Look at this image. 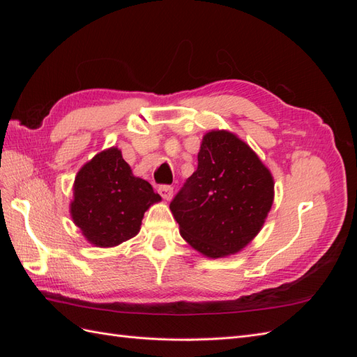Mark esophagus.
<instances>
[{
	"label": "esophagus",
	"mask_w": 357,
	"mask_h": 357,
	"mask_svg": "<svg viewBox=\"0 0 357 357\" xmlns=\"http://www.w3.org/2000/svg\"><path fill=\"white\" fill-rule=\"evenodd\" d=\"M158 192H159V195L164 198L165 201H169L172 198V188L171 186H159Z\"/></svg>",
	"instance_id": "obj_1"
}]
</instances>
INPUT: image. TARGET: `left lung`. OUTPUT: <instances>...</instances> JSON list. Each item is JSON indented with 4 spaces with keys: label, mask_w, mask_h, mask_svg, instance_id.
Returning a JSON list of instances; mask_svg holds the SVG:
<instances>
[{
    "label": "left lung",
    "mask_w": 357,
    "mask_h": 357,
    "mask_svg": "<svg viewBox=\"0 0 357 357\" xmlns=\"http://www.w3.org/2000/svg\"><path fill=\"white\" fill-rule=\"evenodd\" d=\"M274 202V177L245 142L226 129L202 137L198 168L169 210L180 235L201 255L241 252L261 232Z\"/></svg>",
    "instance_id": "obj_1"
}]
</instances>
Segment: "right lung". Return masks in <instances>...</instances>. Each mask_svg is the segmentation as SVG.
<instances>
[{"label":"right lung","instance_id":"right-lung-1","mask_svg":"<svg viewBox=\"0 0 357 357\" xmlns=\"http://www.w3.org/2000/svg\"><path fill=\"white\" fill-rule=\"evenodd\" d=\"M149 181L135 177L119 147L96 153L79 169L70 214L84 240L95 247H116L135 236L144 213L159 202Z\"/></svg>","mask_w":357,"mask_h":357}]
</instances>
